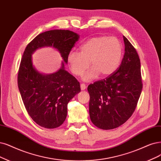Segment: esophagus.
<instances>
[{"mask_svg": "<svg viewBox=\"0 0 161 161\" xmlns=\"http://www.w3.org/2000/svg\"><path fill=\"white\" fill-rule=\"evenodd\" d=\"M80 87H81V90H84L86 89V86L84 84H81L80 85Z\"/></svg>", "mask_w": 161, "mask_h": 161, "instance_id": "34e87169", "label": "esophagus"}]
</instances>
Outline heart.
Here are the masks:
<instances>
[{"label":"heart","instance_id":"obj_1","mask_svg":"<svg viewBox=\"0 0 161 161\" xmlns=\"http://www.w3.org/2000/svg\"><path fill=\"white\" fill-rule=\"evenodd\" d=\"M123 54L122 45L115 37L99 36L87 40L80 47V52L71 51L68 62L71 72L81 75L90 66L92 68L82 75L84 81H90L99 75L107 77L119 68Z\"/></svg>","mask_w":161,"mask_h":161}]
</instances>
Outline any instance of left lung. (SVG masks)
Wrapping results in <instances>:
<instances>
[{"label": "left lung", "instance_id": "8db88e82", "mask_svg": "<svg viewBox=\"0 0 161 161\" xmlns=\"http://www.w3.org/2000/svg\"><path fill=\"white\" fill-rule=\"evenodd\" d=\"M125 53L121 64L114 74L89 85V110L92 122L109 130L125 123L132 115L141 96L142 84L137 52L123 36Z\"/></svg>", "mask_w": 161, "mask_h": 161}]
</instances>
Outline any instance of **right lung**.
I'll use <instances>...</instances> for the list:
<instances>
[{"mask_svg":"<svg viewBox=\"0 0 161 161\" xmlns=\"http://www.w3.org/2000/svg\"><path fill=\"white\" fill-rule=\"evenodd\" d=\"M79 38L80 35L72 31L52 30L38 34L24 52L18 86L29 115L41 127L54 129L62 125L68 103L81 91L80 82L65 69L68 53ZM44 47H52L63 58L61 68L54 73H41L33 65V52Z\"/></svg>","mask_w":161,"mask_h":161,"instance_id":"right-lung-1","label":"right lung"}]
</instances>
